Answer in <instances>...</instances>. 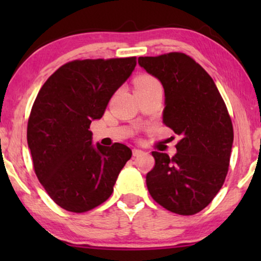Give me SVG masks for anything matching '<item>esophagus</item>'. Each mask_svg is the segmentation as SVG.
<instances>
[{"instance_id":"obj_1","label":"esophagus","mask_w":261,"mask_h":261,"mask_svg":"<svg viewBox=\"0 0 261 261\" xmlns=\"http://www.w3.org/2000/svg\"><path fill=\"white\" fill-rule=\"evenodd\" d=\"M142 152L141 149H138V148H133V156H139V155H141L142 154Z\"/></svg>"}]
</instances>
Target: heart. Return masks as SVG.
Here are the masks:
<instances>
[{"instance_id":"heart-1","label":"heart","mask_w":261,"mask_h":261,"mask_svg":"<svg viewBox=\"0 0 261 261\" xmlns=\"http://www.w3.org/2000/svg\"><path fill=\"white\" fill-rule=\"evenodd\" d=\"M154 84H159V82L156 81L154 77L149 76V74H141V76H139L137 80H135V89L148 87V85Z\"/></svg>"}]
</instances>
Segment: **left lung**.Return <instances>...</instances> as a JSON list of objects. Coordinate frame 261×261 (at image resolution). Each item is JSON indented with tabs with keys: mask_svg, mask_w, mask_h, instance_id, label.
Segmentation results:
<instances>
[{
	"mask_svg": "<svg viewBox=\"0 0 261 261\" xmlns=\"http://www.w3.org/2000/svg\"><path fill=\"white\" fill-rule=\"evenodd\" d=\"M138 63L162 82L163 121L180 137L173 156L152 152L148 192L169 212L194 215L213 201L227 177L234 139L229 113L213 78L185 53L139 57Z\"/></svg>",
	"mask_w": 261,
	"mask_h": 261,
	"instance_id": "1",
	"label": "left lung"
}]
</instances>
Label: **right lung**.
Instances as JSON below:
<instances>
[{
  "label": "right lung",
  "instance_id": "obj_1",
  "mask_svg": "<svg viewBox=\"0 0 261 261\" xmlns=\"http://www.w3.org/2000/svg\"><path fill=\"white\" fill-rule=\"evenodd\" d=\"M137 57L72 60L53 72L38 92L27 142L39 181L60 208L85 213L110 197L132 151L126 145L91 144L92 120L130 76Z\"/></svg>",
  "mask_w": 261,
  "mask_h": 261
}]
</instances>
